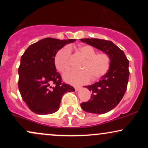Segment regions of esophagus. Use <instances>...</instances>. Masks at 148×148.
Returning <instances> with one entry per match:
<instances>
[{
  "instance_id": "esophagus-1",
  "label": "esophagus",
  "mask_w": 148,
  "mask_h": 148,
  "mask_svg": "<svg viewBox=\"0 0 148 148\" xmlns=\"http://www.w3.org/2000/svg\"><path fill=\"white\" fill-rule=\"evenodd\" d=\"M74 89H75L76 91H79V90L81 89V88L79 87V86H75V87H74Z\"/></svg>"
}]
</instances>
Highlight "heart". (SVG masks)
I'll return each instance as SVG.
<instances>
[{
    "label": "heart",
    "mask_w": 148,
    "mask_h": 148,
    "mask_svg": "<svg viewBox=\"0 0 148 148\" xmlns=\"http://www.w3.org/2000/svg\"><path fill=\"white\" fill-rule=\"evenodd\" d=\"M78 50L86 59L81 67V71L71 70L63 75L66 82L74 85H81L100 79L106 74L111 64L110 57L105 53H96V51L90 45H81ZM71 48L65 46L56 54L54 63L56 68L60 72L68 70L70 66Z\"/></svg>",
    "instance_id": "obj_1"
}]
</instances>
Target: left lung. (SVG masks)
Wrapping results in <instances>:
<instances>
[{"label":"left lung","instance_id":"left-lung-1","mask_svg":"<svg viewBox=\"0 0 148 148\" xmlns=\"http://www.w3.org/2000/svg\"><path fill=\"white\" fill-rule=\"evenodd\" d=\"M84 43L106 53L111 59L108 71L98 82L85 86L91 92V98L81 103L84 111L102 114L111 111L123 99L129 76V60L125 53L111 41L95 38L81 39Z\"/></svg>","mask_w":148,"mask_h":148}]
</instances>
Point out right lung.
Masks as SVG:
<instances>
[{
  "label": "right lung",
  "instance_id": "add662e5",
  "mask_svg": "<svg viewBox=\"0 0 148 148\" xmlns=\"http://www.w3.org/2000/svg\"><path fill=\"white\" fill-rule=\"evenodd\" d=\"M74 42V39L60 40L47 37L30 45L22 55L18 69V90L33 113H55L60 108L64 93L75 90L72 86L62 84L54 63L56 53Z\"/></svg>",
  "mask_w": 148,
  "mask_h": 148
}]
</instances>
